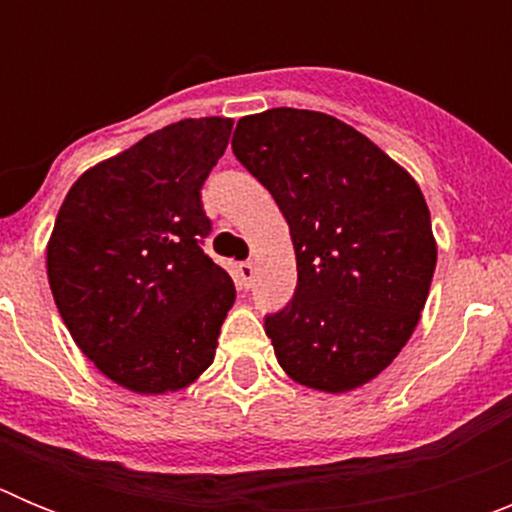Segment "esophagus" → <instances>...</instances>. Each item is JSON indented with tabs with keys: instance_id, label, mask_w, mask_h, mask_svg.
Wrapping results in <instances>:
<instances>
[{
	"instance_id": "esophagus-1",
	"label": "esophagus",
	"mask_w": 512,
	"mask_h": 512,
	"mask_svg": "<svg viewBox=\"0 0 512 512\" xmlns=\"http://www.w3.org/2000/svg\"><path fill=\"white\" fill-rule=\"evenodd\" d=\"M238 287L241 289H248L251 287V282H253V274H256V269H253V264L251 261H243V264H238Z\"/></svg>"
}]
</instances>
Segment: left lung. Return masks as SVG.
<instances>
[{
	"label": "left lung",
	"mask_w": 512,
	"mask_h": 512,
	"mask_svg": "<svg viewBox=\"0 0 512 512\" xmlns=\"http://www.w3.org/2000/svg\"><path fill=\"white\" fill-rule=\"evenodd\" d=\"M235 158L274 197L297 253L295 297L264 328L284 372L356 390L413 336L436 269L423 192L372 140L312 110L238 120Z\"/></svg>",
	"instance_id": "obj_1"
}]
</instances>
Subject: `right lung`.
Segmentation results:
<instances>
[{"mask_svg":"<svg viewBox=\"0 0 512 512\" xmlns=\"http://www.w3.org/2000/svg\"><path fill=\"white\" fill-rule=\"evenodd\" d=\"M233 120H179L107 158L69 189L48 282L76 346L138 395L187 387L215 359L233 279L202 251V184Z\"/></svg>","mask_w":512,"mask_h":512,"instance_id":"1","label":"right lung"}]
</instances>
